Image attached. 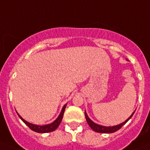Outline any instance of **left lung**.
Masks as SVG:
<instances>
[{"label": "left lung", "mask_w": 150, "mask_h": 150, "mask_svg": "<svg viewBox=\"0 0 150 150\" xmlns=\"http://www.w3.org/2000/svg\"><path fill=\"white\" fill-rule=\"evenodd\" d=\"M135 111L133 112V114L131 115L129 117H128L127 120H126L125 122L123 123L120 124L118 125H116V126H112V127H105V126H102V125H97V124L94 123L93 121H92L89 118V117L87 115V114L86 113L85 111V116H86V121L88 125H89V127L93 129V131H95L96 132H99V133H113V132H117V130H119L120 128L122 127V126L125 125V124L127 123V121L129 120V119L132 117V115L134 114Z\"/></svg>", "instance_id": "obj_1"}]
</instances>
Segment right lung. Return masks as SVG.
Masks as SVG:
<instances>
[{
    "mask_svg": "<svg viewBox=\"0 0 150 150\" xmlns=\"http://www.w3.org/2000/svg\"><path fill=\"white\" fill-rule=\"evenodd\" d=\"M66 105L65 104L64 106L63 107L62 110H61V112L60 115L58 116V117L55 120V121L51 124H49V125H43V126H40V125H33V124H31V123H29V122H27L26 121H25L24 119L22 118V117L18 115L20 118L22 119V121L24 122L25 125H26L28 127H29L31 130L34 131V132H38V133H47V132H54L55 131L57 128V127L59 126L60 123L61 122V120L63 118V115H64V110H65V107H66Z\"/></svg>",
    "mask_w": 150,
    "mask_h": 150,
    "instance_id": "right-lung-1",
    "label": "right lung"
}]
</instances>
